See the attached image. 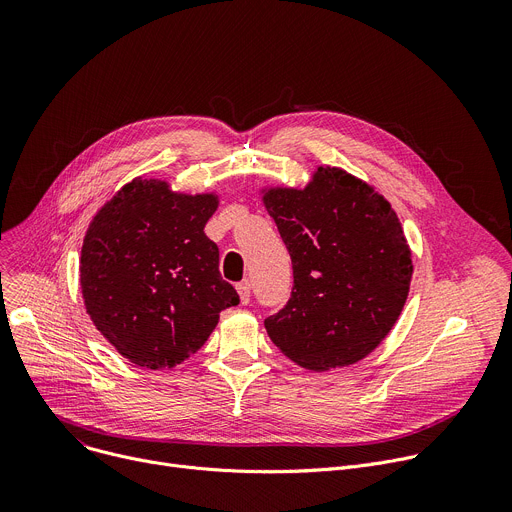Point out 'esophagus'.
I'll return each instance as SVG.
<instances>
[{
    "mask_svg": "<svg viewBox=\"0 0 512 512\" xmlns=\"http://www.w3.org/2000/svg\"><path fill=\"white\" fill-rule=\"evenodd\" d=\"M238 295H240V301L242 305H248L250 303V282H240L238 285Z\"/></svg>",
    "mask_w": 512,
    "mask_h": 512,
    "instance_id": "1",
    "label": "esophagus"
}]
</instances>
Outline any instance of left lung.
I'll return each mask as SVG.
<instances>
[{
    "mask_svg": "<svg viewBox=\"0 0 512 512\" xmlns=\"http://www.w3.org/2000/svg\"><path fill=\"white\" fill-rule=\"evenodd\" d=\"M264 205L293 262L291 299L264 319L274 346L315 372L366 358L399 319L413 274L390 203L319 166L303 191L268 189Z\"/></svg>",
    "mask_w": 512,
    "mask_h": 512,
    "instance_id": "1",
    "label": "left lung"
}]
</instances>
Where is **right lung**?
<instances>
[{
    "label": "right lung",
    "mask_w": 512,
    "mask_h": 512,
    "mask_svg": "<svg viewBox=\"0 0 512 512\" xmlns=\"http://www.w3.org/2000/svg\"><path fill=\"white\" fill-rule=\"evenodd\" d=\"M217 195L173 193L134 179L107 201L81 250L87 313L136 366L173 368L211 335L219 313L240 303L219 274V248L203 227Z\"/></svg>",
    "instance_id": "right-lung-1"
}]
</instances>
